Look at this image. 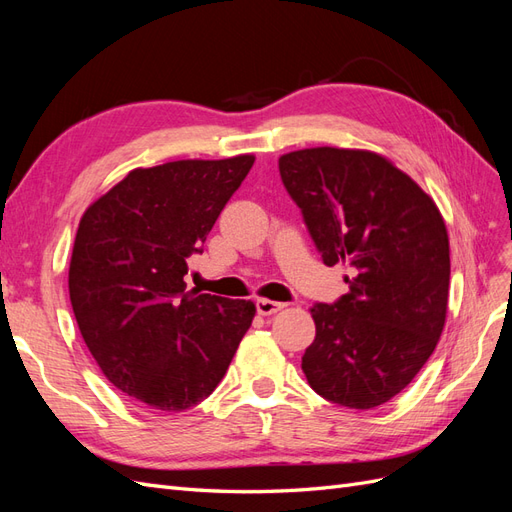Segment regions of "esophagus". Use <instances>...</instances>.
<instances>
[{
	"label": "esophagus",
	"mask_w": 512,
	"mask_h": 512,
	"mask_svg": "<svg viewBox=\"0 0 512 512\" xmlns=\"http://www.w3.org/2000/svg\"><path fill=\"white\" fill-rule=\"evenodd\" d=\"M286 303H280V301H271V299H258L256 301V309L260 316H271V314H277L280 309H284Z\"/></svg>",
	"instance_id": "1"
}]
</instances>
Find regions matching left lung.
I'll return each instance as SVG.
<instances>
[{"instance_id": "1", "label": "left lung", "mask_w": 512, "mask_h": 512, "mask_svg": "<svg viewBox=\"0 0 512 512\" xmlns=\"http://www.w3.org/2000/svg\"><path fill=\"white\" fill-rule=\"evenodd\" d=\"M280 175L324 265L352 273L348 294L309 309L316 339L303 374L333 404L382 406L414 380L444 329L451 256L442 213L410 175L367 149L290 151Z\"/></svg>"}]
</instances>
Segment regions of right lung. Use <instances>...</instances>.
Segmentation results:
<instances>
[{
	"label": "right lung",
	"mask_w": 512,
	"mask_h": 512,
	"mask_svg": "<svg viewBox=\"0 0 512 512\" xmlns=\"http://www.w3.org/2000/svg\"><path fill=\"white\" fill-rule=\"evenodd\" d=\"M254 160L134 168L83 213L68 271L74 318L106 380L145 410L209 397L256 316L252 301L183 280Z\"/></svg>",
	"instance_id": "obj_1"
}]
</instances>
